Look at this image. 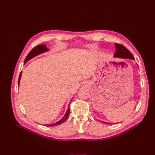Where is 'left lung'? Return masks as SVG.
<instances>
[{"label": "left lung", "mask_w": 155, "mask_h": 155, "mask_svg": "<svg viewBox=\"0 0 155 155\" xmlns=\"http://www.w3.org/2000/svg\"><path fill=\"white\" fill-rule=\"evenodd\" d=\"M115 47L116 48V51L114 53V57L119 58H128L131 59H134L133 54H131L130 51L124 45L118 43H115ZM101 122L106 124H111L110 123H106L102 121Z\"/></svg>", "instance_id": "obj_1"}]
</instances>
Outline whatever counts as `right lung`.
I'll list each match as a JSON object with an SVG mask.
<instances>
[{
  "label": "right lung",
  "instance_id": "right-lung-1",
  "mask_svg": "<svg viewBox=\"0 0 155 155\" xmlns=\"http://www.w3.org/2000/svg\"><path fill=\"white\" fill-rule=\"evenodd\" d=\"M48 48L46 47V46L45 45H38V46H36L35 47H34V48H33L30 51V53L27 55L26 58L25 60V64L28 61L31 59V58H33L34 57H35V56L39 55L41 53H43L45 52V51H48ZM21 75H22V72H21L20 73V75H19V78H18V85H19V83H20V80H21ZM71 102V101H70ZM70 104L68 105V109L67 110V112L66 114H64V116H63V118L59 120V121H58V122H56L55 124H48V125H45L46 126H49V127H53V126H55L57 125H59L63 123L64 121L66 120L68 117L69 116V114H70Z\"/></svg>",
  "mask_w": 155,
  "mask_h": 155
}]
</instances>
